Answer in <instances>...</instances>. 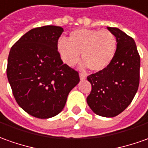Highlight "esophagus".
Returning <instances> with one entry per match:
<instances>
[{
    "instance_id": "esophagus-1",
    "label": "esophagus",
    "mask_w": 148,
    "mask_h": 148,
    "mask_svg": "<svg viewBox=\"0 0 148 148\" xmlns=\"http://www.w3.org/2000/svg\"><path fill=\"white\" fill-rule=\"evenodd\" d=\"M80 79L81 80H84L85 79H86V75L85 74H84V73H80Z\"/></svg>"
}]
</instances>
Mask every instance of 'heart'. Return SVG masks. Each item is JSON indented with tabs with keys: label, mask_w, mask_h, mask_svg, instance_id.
I'll return each instance as SVG.
<instances>
[{
	"label": "heart",
	"mask_w": 148,
	"mask_h": 148,
	"mask_svg": "<svg viewBox=\"0 0 148 148\" xmlns=\"http://www.w3.org/2000/svg\"><path fill=\"white\" fill-rule=\"evenodd\" d=\"M61 60L72 66L80 60L83 67H88L93 72L106 68L114 57L117 40L114 34L104 29H78L70 34L69 39L60 38L57 43Z\"/></svg>",
	"instance_id": "1"
}]
</instances>
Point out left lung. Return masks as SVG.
<instances>
[{"instance_id": "1", "label": "left lung", "mask_w": 148, "mask_h": 148, "mask_svg": "<svg viewBox=\"0 0 148 148\" xmlns=\"http://www.w3.org/2000/svg\"><path fill=\"white\" fill-rule=\"evenodd\" d=\"M107 29L116 38V52L106 68L87 77L92 85L87 103L96 114L113 118L126 110L137 92L140 57L132 38L118 28Z\"/></svg>"}]
</instances>
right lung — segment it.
<instances>
[{
  "mask_svg": "<svg viewBox=\"0 0 148 148\" xmlns=\"http://www.w3.org/2000/svg\"><path fill=\"white\" fill-rule=\"evenodd\" d=\"M64 29L45 25L30 29L10 49L7 78L18 106L38 119L63 110L70 91L80 82L78 72L63 63L57 51Z\"/></svg>",
  "mask_w": 148,
  "mask_h": 148,
  "instance_id": "add662e5",
  "label": "right lung"
}]
</instances>
